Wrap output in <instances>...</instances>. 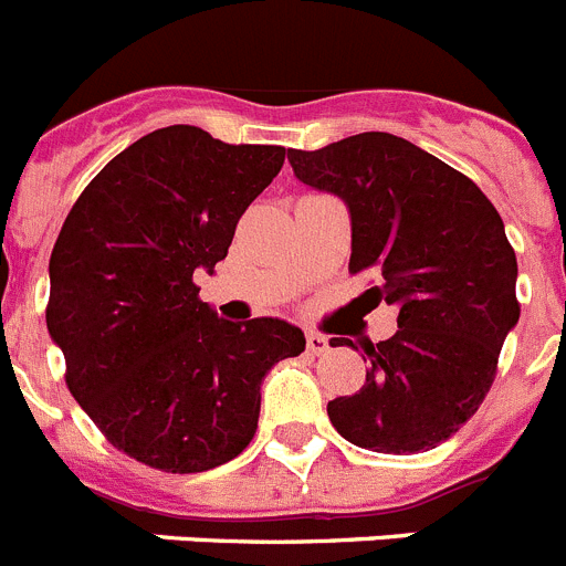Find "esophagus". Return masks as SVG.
I'll use <instances>...</instances> for the list:
<instances>
[{
  "mask_svg": "<svg viewBox=\"0 0 566 566\" xmlns=\"http://www.w3.org/2000/svg\"><path fill=\"white\" fill-rule=\"evenodd\" d=\"M328 339H325L323 334H314V331H311V334H305V350H308L311 356H323V354H328Z\"/></svg>",
  "mask_w": 566,
  "mask_h": 566,
  "instance_id": "esophagus-1",
  "label": "esophagus"
}]
</instances>
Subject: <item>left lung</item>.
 <instances>
[{"instance_id":"1","label":"left lung","mask_w":566,"mask_h":566,"mask_svg":"<svg viewBox=\"0 0 566 566\" xmlns=\"http://www.w3.org/2000/svg\"><path fill=\"white\" fill-rule=\"evenodd\" d=\"M289 163L350 210L347 269L378 274L365 292L370 308L398 305L396 334L361 342L365 387L328 403L331 423L370 452H429L480 409L520 319L516 252L500 212L469 176L396 134L292 148Z\"/></svg>"}]
</instances>
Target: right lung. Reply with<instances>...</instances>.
Returning a JSON list of instances; mask_svg holds the SVG:
<instances>
[{"label":"right lung","mask_w":566,"mask_h":566,"mask_svg":"<svg viewBox=\"0 0 566 566\" xmlns=\"http://www.w3.org/2000/svg\"><path fill=\"white\" fill-rule=\"evenodd\" d=\"M283 159L280 145L157 128L83 188L61 227L46 328L66 387L114 449L151 469L196 474L238 458L263 376L305 350L283 319H219L193 283L224 261Z\"/></svg>","instance_id":"add662e5"}]
</instances>
